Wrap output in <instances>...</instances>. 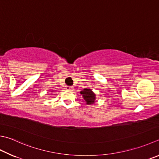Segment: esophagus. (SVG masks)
<instances>
[{
    "label": "esophagus",
    "instance_id": "obj_1",
    "mask_svg": "<svg viewBox=\"0 0 159 159\" xmlns=\"http://www.w3.org/2000/svg\"><path fill=\"white\" fill-rule=\"evenodd\" d=\"M66 89L68 90V91H73V86H66Z\"/></svg>",
    "mask_w": 159,
    "mask_h": 159
}]
</instances>
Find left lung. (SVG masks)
<instances>
[{"label": "left lung", "instance_id": "1", "mask_svg": "<svg viewBox=\"0 0 159 159\" xmlns=\"http://www.w3.org/2000/svg\"><path fill=\"white\" fill-rule=\"evenodd\" d=\"M82 94L84 100H86V104H92L95 102V95L93 93L91 89H84L82 91L80 92Z\"/></svg>", "mask_w": 159, "mask_h": 159}]
</instances>
